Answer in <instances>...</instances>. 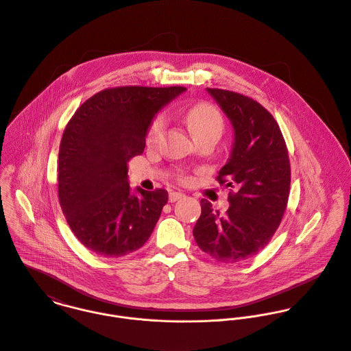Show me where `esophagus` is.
<instances>
[{
	"instance_id": "obj_1",
	"label": "esophagus",
	"mask_w": 351,
	"mask_h": 351,
	"mask_svg": "<svg viewBox=\"0 0 351 351\" xmlns=\"http://www.w3.org/2000/svg\"><path fill=\"white\" fill-rule=\"evenodd\" d=\"M182 197H185V195L182 193V192H170L169 193V202L170 203H174V202H177V200H180V199H182Z\"/></svg>"
}]
</instances>
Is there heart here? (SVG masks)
<instances>
[{"instance_id": "obj_1", "label": "heart", "mask_w": 351, "mask_h": 351, "mask_svg": "<svg viewBox=\"0 0 351 351\" xmlns=\"http://www.w3.org/2000/svg\"><path fill=\"white\" fill-rule=\"evenodd\" d=\"M185 121L196 138L208 133H217L221 136L223 129V117L221 112L218 110V108L208 102H199L191 106L185 113ZM163 129L165 119L162 117L155 118L147 132V144L152 145L158 143ZM177 177L182 182L188 181V176L184 171H178Z\"/></svg>"}]
</instances>
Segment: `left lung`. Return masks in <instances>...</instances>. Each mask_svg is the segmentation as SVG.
<instances>
[{"mask_svg":"<svg viewBox=\"0 0 351 351\" xmlns=\"http://www.w3.org/2000/svg\"><path fill=\"white\" fill-rule=\"evenodd\" d=\"M207 91L233 123V151L217 177L230 188V207L221 217L202 200L193 237L203 252L234 264L263 250L279 228L290 193V159L280 128L265 108L229 90Z\"/></svg>","mask_w":351,"mask_h":351,"instance_id":"left-lung-1","label":"left lung"}]
</instances>
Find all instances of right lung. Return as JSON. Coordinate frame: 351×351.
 <instances>
[{
  "instance_id": "add662e5",
  "label": "right lung",
  "mask_w": 351,
  "mask_h": 351,
  "mask_svg": "<svg viewBox=\"0 0 351 351\" xmlns=\"http://www.w3.org/2000/svg\"><path fill=\"white\" fill-rule=\"evenodd\" d=\"M185 87L123 86L88 98L65 126L58 154V199L76 238L105 257L140 249L152 233L166 189L130 195L128 162L141 155L155 114Z\"/></svg>"
}]
</instances>
